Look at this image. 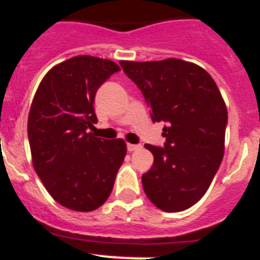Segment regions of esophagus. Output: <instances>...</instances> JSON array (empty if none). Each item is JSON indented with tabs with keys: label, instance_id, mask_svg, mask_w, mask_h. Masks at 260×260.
<instances>
[{
	"label": "esophagus",
	"instance_id": "1",
	"mask_svg": "<svg viewBox=\"0 0 260 260\" xmlns=\"http://www.w3.org/2000/svg\"><path fill=\"white\" fill-rule=\"evenodd\" d=\"M140 145H135V144H127V149H128V151H131V153H132V151H136V150H139L140 149Z\"/></svg>",
	"mask_w": 260,
	"mask_h": 260
}]
</instances>
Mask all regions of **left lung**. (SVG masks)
<instances>
[{"label": "left lung", "mask_w": 260, "mask_h": 260, "mask_svg": "<svg viewBox=\"0 0 260 260\" xmlns=\"http://www.w3.org/2000/svg\"><path fill=\"white\" fill-rule=\"evenodd\" d=\"M119 63L151 119L167 121L165 147L145 145L154 155L142 175L145 194L162 211H184L203 197L223 160L228 113L220 90L205 69L177 58Z\"/></svg>", "instance_id": "left-lung-1"}]
</instances>
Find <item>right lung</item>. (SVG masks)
<instances>
[{"label": "right lung", "mask_w": 260, "mask_h": 260, "mask_svg": "<svg viewBox=\"0 0 260 260\" xmlns=\"http://www.w3.org/2000/svg\"><path fill=\"white\" fill-rule=\"evenodd\" d=\"M118 71L110 59L70 58L46 72L29 109L35 171L54 201L74 211L89 212L106 202L127 154L124 140L89 132L97 123L95 93Z\"/></svg>", "instance_id": "right-lung-1"}]
</instances>
